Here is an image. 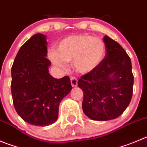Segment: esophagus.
Returning a JSON list of instances; mask_svg holds the SVG:
<instances>
[{
    "instance_id": "esophagus-1",
    "label": "esophagus",
    "mask_w": 147,
    "mask_h": 147,
    "mask_svg": "<svg viewBox=\"0 0 147 147\" xmlns=\"http://www.w3.org/2000/svg\"><path fill=\"white\" fill-rule=\"evenodd\" d=\"M70 81L72 87H76L78 86V79L75 77H72L70 79Z\"/></svg>"
}]
</instances>
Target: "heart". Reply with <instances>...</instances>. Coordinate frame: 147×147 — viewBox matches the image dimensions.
<instances>
[{"label": "heart", "mask_w": 147, "mask_h": 147, "mask_svg": "<svg viewBox=\"0 0 147 147\" xmlns=\"http://www.w3.org/2000/svg\"><path fill=\"white\" fill-rule=\"evenodd\" d=\"M106 47L99 38L86 35H70L61 40L57 51H49V57L57 67L64 69L65 62H72L77 72L88 73L101 63Z\"/></svg>", "instance_id": "heart-1"}]
</instances>
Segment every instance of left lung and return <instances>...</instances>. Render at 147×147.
Listing matches in <instances>:
<instances>
[{
	"instance_id": "1",
	"label": "left lung",
	"mask_w": 147,
	"mask_h": 147,
	"mask_svg": "<svg viewBox=\"0 0 147 147\" xmlns=\"http://www.w3.org/2000/svg\"><path fill=\"white\" fill-rule=\"evenodd\" d=\"M103 40L105 58L78 83L83 92V112L97 121L120 116L131 102L134 86L131 59L125 51L107 35Z\"/></svg>"
}]
</instances>
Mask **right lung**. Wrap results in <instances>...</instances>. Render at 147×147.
<instances>
[{"mask_svg":"<svg viewBox=\"0 0 147 147\" xmlns=\"http://www.w3.org/2000/svg\"><path fill=\"white\" fill-rule=\"evenodd\" d=\"M46 35L38 33L22 45L11 67V94L18 115L25 122L47 126L57 121L61 100L72 90L68 76L49 74Z\"/></svg>","mask_w":147,"mask_h":147,"instance_id":"1","label":"right lung"}]
</instances>
